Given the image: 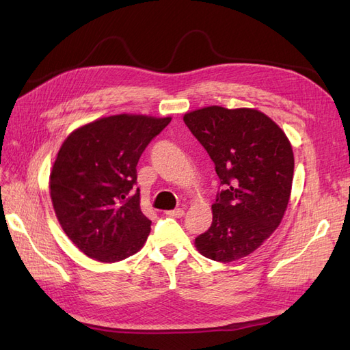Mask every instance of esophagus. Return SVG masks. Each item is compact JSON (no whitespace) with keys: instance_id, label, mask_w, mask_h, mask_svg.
I'll use <instances>...</instances> for the list:
<instances>
[{"instance_id":"obj_1","label":"esophagus","mask_w":350,"mask_h":350,"mask_svg":"<svg viewBox=\"0 0 350 350\" xmlns=\"http://www.w3.org/2000/svg\"><path fill=\"white\" fill-rule=\"evenodd\" d=\"M166 215L171 216V217H183L185 213H184L183 208H175V210H167Z\"/></svg>"}]
</instances>
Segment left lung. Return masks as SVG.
Returning a JSON list of instances; mask_svg holds the SVG:
<instances>
[{"label": "left lung", "instance_id": "1", "mask_svg": "<svg viewBox=\"0 0 350 350\" xmlns=\"http://www.w3.org/2000/svg\"><path fill=\"white\" fill-rule=\"evenodd\" d=\"M184 122L225 187L211 206V226L194 245L201 256L220 262L247 257L278 229L288 208L292 144L270 116L254 108L213 105L187 112Z\"/></svg>", "mask_w": 350, "mask_h": 350}]
</instances>
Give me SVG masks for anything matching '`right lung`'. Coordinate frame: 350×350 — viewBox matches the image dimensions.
Listing matches in <instances>:
<instances>
[{
	"mask_svg": "<svg viewBox=\"0 0 350 350\" xmlns=\"http://www.w3.org/2000/svg\"><path fill=\"white\" fill-rule=\"evenodd\" d=\"M143 113H118L71 131L49 175L57 219L70 241L88 257L116 262L139 252L152 221L133 193L137 163L153 137L171 122Z\"/></svg>",
	"mask_w": 350,
	"mask_h": 350,
	"instance_id": "1",
	"label": "right lung"
}]
</instances>
